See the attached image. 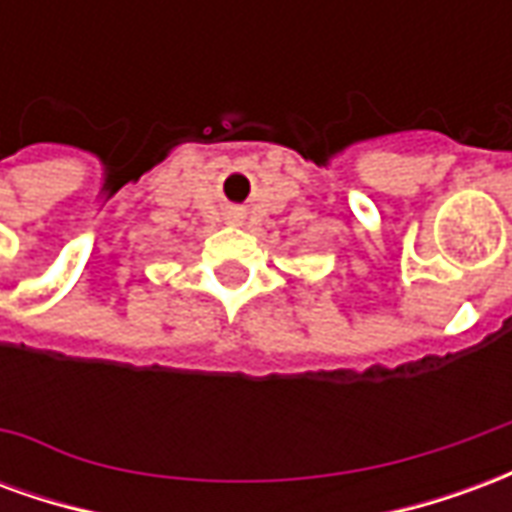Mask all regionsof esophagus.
Here are the masks:
<instances>
[{
	"instance_id": "esophagus-1",
	"label": "esophagus",
	"mask_w": 512,
	"mask_h": 512,
	"mask_svg": "<svg viewBox=\"0 0 512 512\" xmlns=\"http://www.w3.org/2000/svg\"><path fill=\"white\" fill-rule=\"evenodd\" d=\"M224 219H227V224H241L244 222V211H241V208H230Z\"/></svg>"
}]
</instances>
